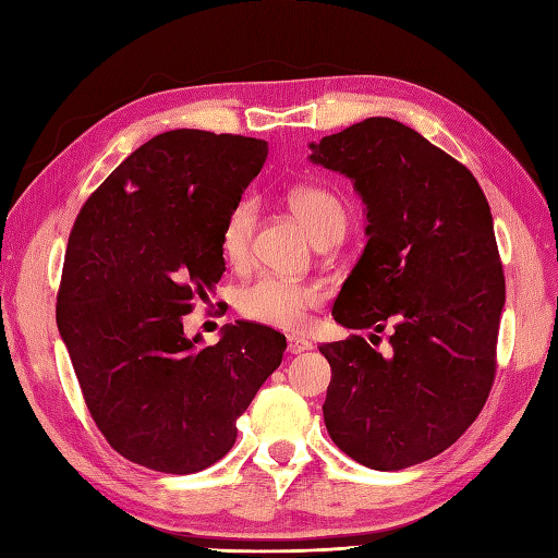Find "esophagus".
<instances>
[{
  "instance_id": "1",
  "label": "esophagus",
  "mask_w": 558,
  "mask_h": 558,
  "mask_svg": "<svg viewBox=\"0 0 558 558\" xmlns=\"http://www.w3.org/2000/svg\"><path fill=\"white\" fill-rule=\"evenodd\" d=\"M310 348H312V343L305 341V338L289 336V352H291V355H301V352H305Z\"/></svg>"
}]
</instances>
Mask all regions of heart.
Returning a JSON list of instances; mask_svg holds the SVG:
<instances>
[{
    "mask_svg": "<svg viewBox=\"0 0 558 558\" xmlns=\"http://www.w3.org/2000/svg\"><path fill=\"white\" fill-rule=\"evenodd\" d=\"M291 210L301 217V222L315 239V243L343 236L348 225V213L343 201L329 189L303 184L291 189ZM257 227V208L253 201H241L229 213L220 234V248L225 260L232 267H246L253 253V239ZM324 293L317 283L289 281L281 277L265 275L251 281L236 295V307L246 319L275 326V329H301L307 322V312L319 307Z\"/></svg>",
    "mask_w": 558,
    "mask_h": 558,
    "instance_id": "obj_1",
    "label": "heart"
}]
</instances>
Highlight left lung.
Here are the masks:
<instances>
[{
    "instance_id": "8db88e82",
    "label": "left lung",
    "mask_w": 558,
    "mask_h": 558,
    "mask_svg": "<svg viewBox=\"0 0 558 558\" xmlns=\"http://www.w3.org/2000/svg\"><path fill=\"white\" fill-rule=\"evenodd\" d=\"M310 146L312 162L355 182L369 220L333 319L390 329L386 355L357 333L319 345L324 424L350 459L400 471L445 452L490 396L507 295L490 206L464 162L398 120Z\"/></svg>"
}]
</instances>
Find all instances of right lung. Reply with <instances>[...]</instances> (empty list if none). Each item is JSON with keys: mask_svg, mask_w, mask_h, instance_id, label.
<instances>
[{"mask_svg": "<svg viewBox=\"0 0 558 558\" xmlns=\"http://www.w3.org/2000/svg\"><path fill=\"white\" fill-rule=\"evenodd\" d=\"M265 158L263 140L162 132L75 217L57 324L94 424L134 464L177 475L213 466L281 364L287 336L263 324L225 326L208 348L184 336V315L222 277V227Z\"/></svg>", "mask_w": 558, "mask_h": 558, "instance_id": "add662e5", "label": "right lung"}]
</instances>
